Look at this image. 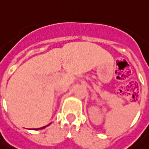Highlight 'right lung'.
I'll use <instances>...</instances> for the list:
<instances>
[{
    "label": "right lung",
    "mask_w": 149,
    "mask_h": 149,
    "mask_svg": "<svg viewBox=\"0 0 149 149\" xmlns=\"http://www.w3.org/2000/svg\"><path fill=\"white\" fill-rule=\"evenodd\" d=\"M48 126V125H47ZM44 128H46V126H44V127H43V128H41V129H39V130H42V129H44Z\"/></svg>",
    "instance_id": "right-lung-1"
}]
</instances>
